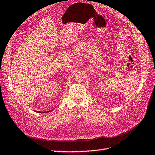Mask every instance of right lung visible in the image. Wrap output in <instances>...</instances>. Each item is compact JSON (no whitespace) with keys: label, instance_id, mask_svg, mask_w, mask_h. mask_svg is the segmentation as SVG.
Masks as SVG:
<instances>
[{"label":"right lung","instance_id":"obj_1","mask_svg":"<svg viewBox=\"0 0 155 155\" xmlns=\"http://www.w3.org/2000/svg\"><path fill=\"white\" fill-rule=\"evenodd\" d=\"M49 111H50V110H49ZM50 111H51V110H50ZM48 111H47V113H48ZM38 113H46V112H43V111H42V112H41V111L39 112V111H38Z\"/></svg>","mask_w":155,"mask_h":155}]
</instances>
